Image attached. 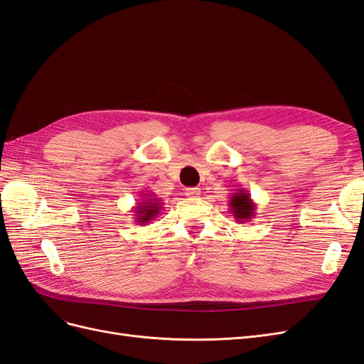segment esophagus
Returning <instances> with one entry per match:
<instances>
[{
	"label": "esophagus",
	"instance_id": "obj_1",
	"mask_svg": "<svg viewBox=\"0 0 364 364\" xmlns=\"http://www.w3.org/2000/svg\"><path fill=\"white\" fill-rule=\"evenodd\" d=\"M185 196L191 197V199H196V197L200 196V188H196V186H194V188H186Z\"/></svg>",
	"mask_w": 364,
	"mask_h": 364
}]
</instances>
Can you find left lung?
<instances>
[{"instance_id":"8db88e82","label":"left lung","mask_w":364,"mask_h":364,"mask_svg":"<svg viewBox=\"0 0 364 364\" xmlns=\"http://www.w3.org/2000/svg\"><path fill=\"white\" fill-rule=\"evenodd\" d=\"M255 202L252 200V197L247 190L238 188L229 199V209L230 214L234 215L235 222L245 223L249 222L250 218L255 217Z\"/></svg>"}]
</instances>
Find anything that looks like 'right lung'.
Listing matches in <instances>:
<instances>
[{
    "mask_svg": "<svg viewBox=\"0 0 364 364\" xmlns=\"http://www.w3.org/2000/svg\"><path fill=\"white\" fill-rule=\"evenodd\" d=\"M134 209H135L134 211L135 222L138 225H146L158 214H161L162 202L158 199L155 193H150V194H144V197H142L139 203H136Z\"/></svg>",
    "mask_w": 364,
    "mask_h": 364,
    "instance_id": "obj_1",
    "label": "right lung"
}]
</instances>
